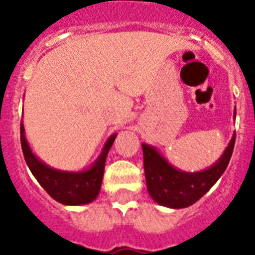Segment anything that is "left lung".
Segmentation results:
<instances>
[{
    "mask_svg": "<svg viewBox=\"0 0 255 255\" xmlns=\"http://www.w3.org/2000/svg\"><path fill=\"white\" fill-rule=\"evenodd\" d=\"M236 135L229 143L221 159L213 167L188 173L176 169L151 145L143 144L144 172L148 192L157 204L173 209L186 208L198 201L221 177L233 153Z\"/></svg>",
    "mask_w": 255,
    "mask_h": 255,
    "instance_id": "obj_1",
    "label": "left lung"
}]
</instances>
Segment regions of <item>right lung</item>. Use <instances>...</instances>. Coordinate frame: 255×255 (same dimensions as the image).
<instances>
[{"mask_svg":"<svg viewBox=\"0 0 255 255\" xmlns=\"http://www.w3.org/2000/svg\"><path fill=\"white\" fill-rule=\"evenodd\" d=\"M116 135H112L104 145L103 152L96 163L85 172H63L47 167L34 156L23 135L21 123V147L23 157L29 169L37 178L41 186L55 200L65 205H83L95 200L99 194L103 180L106 157Z\"/></svg>","mask_w":255,"mask_h":255,"instance_id":"right-lung-1","label":"right lung"}]
</instances>
